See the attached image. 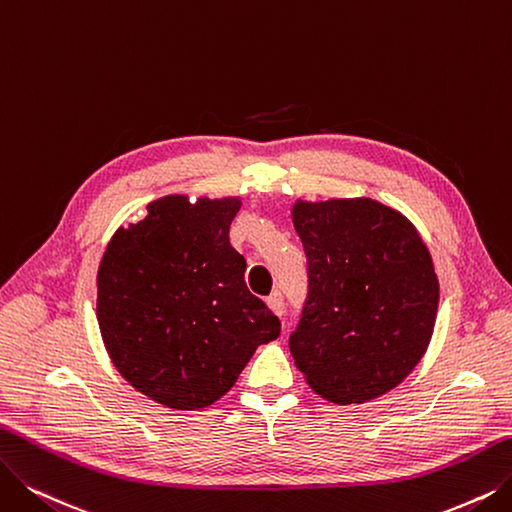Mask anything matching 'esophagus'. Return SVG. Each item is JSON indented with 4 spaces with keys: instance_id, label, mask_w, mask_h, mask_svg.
I'll return each instance as SVG.
<instances>
[{
    "instance_id": "esophagus-1",
    "label": "esophagus",
    "mask_w": 512,
    "mask_h": 512,
    "mask_svg": "<svg viewBox=\"0 0 512 512\" xmlns=\"http://www.w3.org/2000/svg\"><path fill=\"white\" fill-rule=\"evenodd\" d=\"M267 304H269V309H271L277 317H281V315H283V296H281L279 292L271 294V296H269V300H267Z\"/></svg>"
}]
</instances>
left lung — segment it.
I'll return each mask as SVG.
<instances>
[{"mask_svg":"<svg viewBox=\"0 0 512 512\" xmlns=\"http://www.w3.org/2000/svg\"><path fill=\"white\" fill-rule=\"evenodd\" d=\"M309 300L290 336L306 384L336 405L393 391L424 357L439 309L431 252L410 218L370 197L292 206Z\"/></svg>","mask_w":512,"mask_h":512,"instance_id":"8db88e82","label":"left lung"}]
</instances>
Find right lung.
<instances>
[{
	"mask_svg": "<svg viewBox=\"0 0 512 512\" xmlns=\"http://www.w3.org/2000/svg\"><path fill=\"white\" fill-rule=\"evenodd\" d=\"M239 208L241 197H159L100 258L102 344L124 380L170 410H203L227 395L258 346L279 336L229 241Z\"/></svg>",
	"mask_w": 512,
	"mask_h": 512,
	"instance_id": "add662e5",
	"label": "right lung"
}]
</instances>
